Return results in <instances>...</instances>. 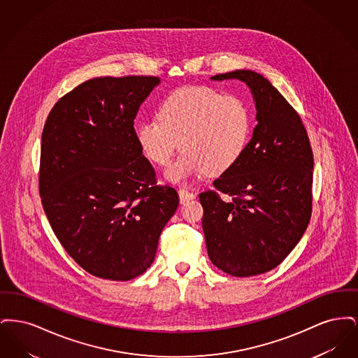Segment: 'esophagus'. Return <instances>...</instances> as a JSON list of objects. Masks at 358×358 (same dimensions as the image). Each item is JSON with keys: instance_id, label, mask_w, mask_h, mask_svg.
Here are the masks:
<instances>
[{"instance_id": "obj_1", "label": "esophagus", "mask_w": 358, "mask_h": 358, "mask_svg": "<svg viewBox=\"0 0 358 358\" xmlns=\"http://www.w3.org/2000/svg\"><path fill=\"white\" fill-rule=\"evenodd\" d=\"M178 196H180V203H181V204L187 203L189 200L196 199V194L192 193V192H189L187 189H180V190H178Z\"/></svg>"}]
</instances>
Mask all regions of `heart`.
Masks as SVG:
<instances>
[{
	"mask_svg": "<svg viewBox=\"0 0 358 358\" xmlns=\"http://www.w3.org/2000/svg\"><path fill=\"white\" fill-rule=\"evenodd\" d=\"M157 115L159 122L143 120L136 126V143L157 166H168L178 148L184 152L166 173L174 182L203 171L216 177L231 171L252 134L247 102L206 85L176 88L159 102Z\"/></svg>",
	"mask_w": 358,
	"mask_h": 358,
	"instance_id": "b5f03b06",
	"label": "heart"
}]
</instances>
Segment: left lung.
I'll list each match as a JSON object with an SVG mask.
<instances>
[{"mask_svg": "<svg viewBox=\"0 0 358 358\" xmlns=\"http://www.w3.org/2000/svg\"><path fill=\"white\" fill-rule=\"evenodd\" d=\"M251 88L257 124L238 164L199 194L210 262L245 278L279 266L306 231L313 208V150L299 114L260 73L238 69ZM227 199H222L221 194Z\"/></svg>", "mask_w": 358, "mask_h": 358, "instance_id": "8db88e82", "label": "left lung"}]
</instances>
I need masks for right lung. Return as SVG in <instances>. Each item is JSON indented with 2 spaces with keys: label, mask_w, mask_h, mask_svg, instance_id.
Instances as JSON below:
<instances>
[{
  "label": "right lung",
  "mask_w": 358,
  "mask_h": 358,
  "mask_svg": "<svg viewBox=\"0 0 358 358\" xmlns=\"http://www.w3.org/2000/svg\"><path fill=\"white\" fill-rule=\"evenodd\" d=\"M157 76L95 78L62 96L41 134L38 192L60 244L87 273L130 280L153 263L178 206L136 143Z\"/></svg>",
  "instance_id": "obj_1"
}]
</instances>
